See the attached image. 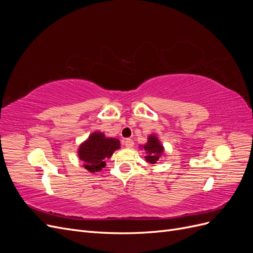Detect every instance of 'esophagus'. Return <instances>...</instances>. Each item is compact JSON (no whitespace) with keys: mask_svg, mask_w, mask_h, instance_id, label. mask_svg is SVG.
<instances>
[{"mask_svg":"<svg viewBox=\"0 0 253 253\" xmlns=\"http://www.w3.org/2000/svg\"><path fill=\"white\" fill-rule=\"evenodd\" d=\"M125 145L127 149H132L134 147V141L132 139H126L125 140Z\"/></svg>","mask_w":253,"mask_h":253,"instance_id":"34e87169","label":"esophagus"}]
</instances>
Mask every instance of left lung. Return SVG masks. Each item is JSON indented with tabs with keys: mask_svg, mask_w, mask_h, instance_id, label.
<instances>
[{
	"mask_svg": "<svg viewBox=\"0 0 253 253\" xmlns=\"http://www.w3.org/2000/svg\"><path fill=\"white\" fill-rule=\"evenodd\" d=\"M140 147L147 153V155L144 157L145 160L152 165H155L162 158V156L165 155L164 145L159 141L158 137L154 134L149 135L148 142L143 145H140Z\"/></svg>",
	"mask_w": 253,
	"mask_h": 253,
	"instance_id": "1",
	"label": "left lung"
}]
</instances>
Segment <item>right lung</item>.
Instances as JSON below:
<instances>
[{
  "mask_svg": "<svg viewBox=\"0 0 253 253\" xmlns=\"http://www.w3.org/2000/svg\"><path fill=\"white\" fill-rule=\"evenodd\" d=\"M120 149V141L113 137H106L102 132L91 133L78 149V156L84 169L91 174L101 171L106 166L105 160Z\"/></svg>",
  "mask_w": 253,
  "mask_h": 253,
  "instance_id": "1",
  "label": "right lung"
}]
</instances>
